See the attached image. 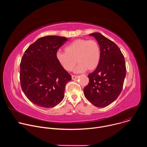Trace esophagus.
<instances>
[{
  "instance_id": "34e87169",
  "label": "esophagus",
  "mask_w": 147,
  "mask_h": 147,
  "mask_svg": "<svg viewBox=\"0 0 147 147\" xmlns=\"http://www.w3.org/2000/svg\"><path fill=\"white\" fill-rule=\"evenodd\" d=\"M78 77V76H74V75H72V76H71V78H72L73 80H76V79H77Z\"/></svg>"
}]
</instances>
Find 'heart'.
I'll return each instance as SVG.
<instances>
[{
  "label": "heart",
  "mask_w": 147,
  "mask_h": 147,
  "mask_svg": "<svg viewBox=\"0 0 147 147\" xmlns=\"http://www.w3.org/2000/svg\"><path fill=\"white\" fill-rule=\"evenodd\" d=\"M65 52L58 51L56 58L65 70L71 71L75 67L77 61L78 65L76 73L95 70L100 60V48L94 39H77L65 48Z\"/></svg>",
  "instance_id": "1"
}]
</instances>
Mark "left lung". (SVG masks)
Instances as JSON below:
<instances>
[{
	"label": "left lung",
	"mask_w": 147,
	"mask_h": 147,
	"mask_svg": "<svg viewBox=\"0 0 147 147\" xmlns=\"http://www.w3.org/2000/svg\"><path fill=\"white\" fill-rule=\"evenodd\" d=\"M90 35L98 41L101 56L99 65L88 76L89 83L84 89V94L94 106L104 108L115 101L121 92L126 74L125 60L113 41L99 32Z\"/></svg>",
	"instance_id": "left-lung-1"
}]
</instances>
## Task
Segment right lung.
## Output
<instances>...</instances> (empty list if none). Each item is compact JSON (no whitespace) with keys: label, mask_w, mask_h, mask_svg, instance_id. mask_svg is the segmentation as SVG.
<instances>
[{"label":"right lung","mask_w":147,"mask_h":147,"mask_svg":"<svg viewBox=\"0 0 147 147\" xmlns=\"http://www.w3.org/2000/svg\"><path fill=\"white\" fill-rule=\"evenodd\" d=\"M67 40L60 36L38 39L27 49L20 63L21 87L27 98L40 107L53 108L65 96L71 75L59 63L57 50Z\"/></svg>","instance_id":"1"}]
</instances>
